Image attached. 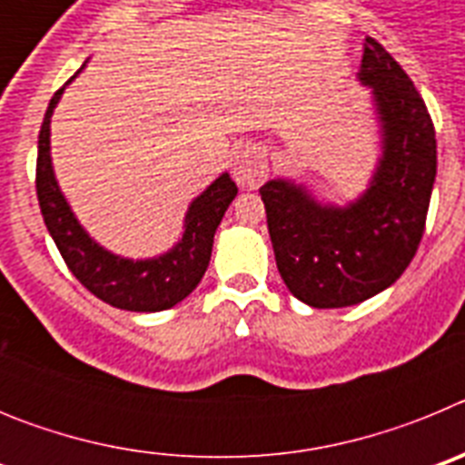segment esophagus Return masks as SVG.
Listing matches in <instances>:
<instances>
[{
  "label": "esophagus",
  "instance_id": "34e87169",
  "mask_svg": "<svg viewBox=\"0 0 465 465\" xmlns=\"http://www.w3.org/2000/svg\"><path fill=\"white\" fill-rule=\"evenodd\" d=\"M232 176L242 188H249V191L258 188L268 176V158L256 146L240 151L235 158V167H232Z\"/></svg>",
  "mask_w": 465,
  "mask_h": 465
}]
</instances>
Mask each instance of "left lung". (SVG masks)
I'll return each mask as SVG.
<instances>
[{"mask_svg": "<svg viewBox=\"0 0 465 465\" xmlns=\"http://www.w3.org/2000/svg\"><path fill=\"white\" fill-rule=\"evenodd\" d=\"M356 79L371 88L380 127L381 153L368 188L347 204L322 203L293 179L261 188L279 274L316 310L359 305L405 272L424 235L438 167L421 94L371 36Z\"/></svg>", "mask_w": 465, "mask_h": 465, "instance_id": "1", "label": "left lung"}]
</instances>
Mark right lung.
I'll use <instances>...</instances> for the list:
<instances>
[{
  "label": "right lung",
  "instance_id": "obj_1",
  "mask_svg": "<svg viewBox=\"0 0 465 465\" xmlns=\"http://www.w3.org/2000/svg\"><path fill=\"white\" fill-rule=\"evenodd\" d=\"M85 67V64H84ZM81 67V69H84ZM53 94L39 133V158H36V197L41 216L53 242L63 253L67 268L85 289L111 307L127 312H163L182 302L195 291L204 277L212 258L216 228L225 209L235 200L237 186L228 172L209 183L188 204L183 232L170 252L153 258H125L109 252L88 235L60 191L51 160V116L64 88L81 74Z\"/></svg>",
  "mask_w": 465,
  "mask_h": 465
}]
</instances>
